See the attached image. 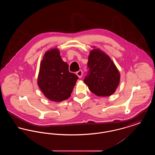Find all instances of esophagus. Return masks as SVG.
I'll use <instances>...</instances> for the list:
<instances>
[{
	"mask_svg": "<svg viewBox=\"0 0 155 155\" xmlns=\"http://www.w3.org/2000/svg\"><path fill=\"white\" fill-rule=\"evenodd\" d=\"M76 74L77 75V76L79 77V78H81L82 76V70H79L78 71H77L76 73Z\"/></svg>",
	"mask_w": 155,
	"mask_h": 155,
	"instance_id": "esophagus-1",
	"label": "esophagus"
}]
</instances>
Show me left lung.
<instances>
[{
	"mask_svg": "<svg viewBox=\"0 0 155 155\" xmlns=\"http://www.w3.org/2000/svg\"><path fill=\"white\" fill-rule=\"evenodd\" d=\"M88 67L84 81L90 91L98 96L113 94L119 85L120 74L110 57L99 49H93L89 55Z\"/></svg>",
	"mask_w": 155,
	"mask_h": 155,
	"instance_id": "left-lung-1",
	"label": "left lung"
}]
</instances>
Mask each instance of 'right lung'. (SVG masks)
Returning <instances> with one entry per match:
<instances>
[{
	"mask_svg": "<svg viewBox=\"0 0 155 155\" xmlns=\"http://www.w3.org/2000/svg\"><path fill=\"white\" fill-rule=\"evenodd\" d=\"M78 79L76 74L68 71V65L61 59L58 48L45 52L37 83L46 97L56 102L67 99Z\"/></svg>",
	"mask_w": 155,
	"mask_h": 155,
	"instance_id": "1",
	"label": "right lung"
}]
</instances>
